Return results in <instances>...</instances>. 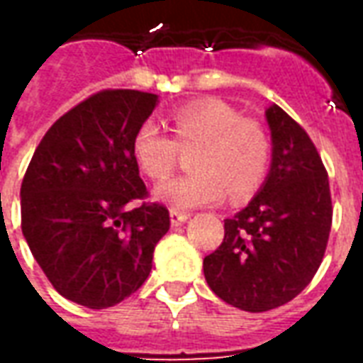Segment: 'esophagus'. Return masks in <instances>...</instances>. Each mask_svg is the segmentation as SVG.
Returning a JSON list of instances; mask_svg holds the SVG:
<instances>
[{"mask_svg":"<svg viewBox=\"0 0 363 363\" xmlns=\"http://www.w3.org/2000/svg\"><path fill=\"white\" fill-rule=\"evenodd\" d=\"M169 218H171V225H181V223H184V221L189 220L190 213H186V212H174V210H171V213H169Z\"/></svg>","mask_w":363,"mask_h":363,"instance_id":"34e87169","label":"esophagus"}]
</instances>
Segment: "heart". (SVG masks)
Returning <instances> with one entry per match:
<instances>
[{
    "mask_svg": "<svg viewBox=\"0 0 363 363\" xmlns=\"http://www.w3.org/2000/svg\"><path fill=\"white\" fill-rule=\"evenodd\" d=\"M174 140L153 122H143L132 140L138 167L153 181L173 171L179 150L192 151L189 177H179L153 189L155 202L174 212L223 202L225 194L243 200L259 189L270 165V138L255 120L241 118L220 101L182 106L171 118Z\"/></svg>",
    "mask_w": 363,
    "mask_h": 363,
    "instance_id": "b5f03b06",
    "label": "heart"
}]
</instances>
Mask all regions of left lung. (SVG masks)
I'll return each instance as SVG.
<instances>
[{
	"instance_id": "obj_1",
	"label": "left lung",
	"mask_w": 363,
	"mask_h": 363,
	"mask_svg": "<svg viewBox=\"0 0 363 363\" xmlns=\"http://www.w3.org/2000/svg\"><path fill=\"white\" fill-rule=\"evenodd\" d=\"M272 159L249 204L225 220V237L204 259L208 286L249 313L276 309L301 294L327 249L333 204L315 145L278 104L264 112Z\"/></svg>"
}]
</instances>
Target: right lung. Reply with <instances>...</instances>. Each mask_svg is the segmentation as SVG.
Instances as JSON below:
<instances>
[{"instance_id": "add662e5", "label": "right lung", "mask_w": 363, "mask_h": 363, "mask_svg": "<svg viewBox=\"0 0 363 363\" xmlns=\"http://www.w3.org/2000/svg\"><path fill=\"white\" fill-rule=\"evenodd\" d=\"M159 96L101 91L44 134L21 184V228L46 278L74 303L106 309L147 280L169 212L147 190L132 153Z\"/></svg>"}]
</instances>
